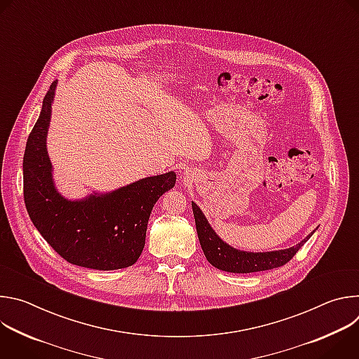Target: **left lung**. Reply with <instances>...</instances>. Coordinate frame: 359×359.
<instances>
[{
	"mask_svg": "<svg viewBox=\"0 0 359 359\" xmlns=\"http://www.w3.org/2000/svg\"><path fill=\"white\" fill-rule=\"evenodd\" d=\"M191 209L194 215L198 241L208 262L216 269L227 273L245 274V273H257V271H266V270L281 267L294 257L297 251L304 245V243L309 240L316 231L314 230L302 241L285 250L266 251V252L241 251V250L233 248L216 234V231L209 224L208 219L201 213L200 208L193 201H191Z\"/></svg>",
	"mask_w": 359,
	"mask_h": 359,
	"instance_id": "8db88e82",
	"label": "left lung"
}]
</instances>
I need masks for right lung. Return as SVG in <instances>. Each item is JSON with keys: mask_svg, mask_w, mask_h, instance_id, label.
Returning <instances> with one entry per match:
<instances>
[{"mask_svg": "<svg viewBox=\"0 0 359 359\" xmlns=\"http://www.w3.org/2000/svg\"><path fill=\"white\" fill-rule=\"evenodd\" d=\"M55 88L57 81L49 86L27 140L22 163L27 212L46 243L68 263L104 271L126 269L140 257L151 209L175 186L176 173L140 179L82 200L61 196L46 151Z\"/></svg>", "mask_w": 359, "mask_h": 359, "instance_id": "1", "label": "right lung"}]
</instances>
